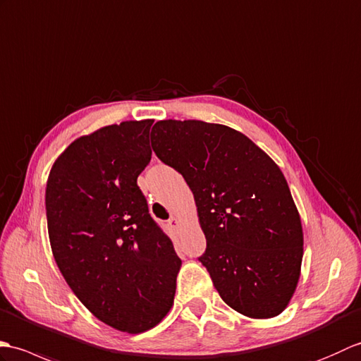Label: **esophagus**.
Instances as JSON below:
<instances>
[{"instance_id":"obj_1","label":"esophagus","mask_w":361,"mask_h":361,"mask_svg":"<svg viewBox=\"0 0 361 361\" xmlns=\"http://www.w3.org/2000/svg\"><path fill=\"white\" fill-rule=\"evenodd\" d=\"M170 226L174 228H179L180 227V219L176 218V216H171L170 218Z\"/></svg>"}]
</instances>
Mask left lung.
<instances>
[{
    "label": "left lung",
    "instance_id": "left-lung-1",
    "mask_svg": "<svg viewBox=\"0 0 361 361\" xmlns=\"http://www.w3.org/2000/svg\"><path fill=\"white\" fill-rule=\"evenodd\" d=\"M156 156L195 196L207 250L199 258L231 309L267 319L289 306L301 275L302 226L279 166L233 128L159 120Z\"/></svg>",
    "mask_w": 361,
    "mask_h": 361
}]
</instances>
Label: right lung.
Listing matches in <instances>:
<instances>
[{
	"mask_svg": "<svg viewBox=\"0 0 361 361\" xmlns=\"http://www.w3.org/2000/svg\"><path fill=\"white\" fill-rule=\"evenodd\" d=\"M154 120H128L75 139L46 183L47 231L68 286L100 322L153 329L171 310L182 261L137 185Z\"/></svg>",
	"mask_w": 361,
	"mask_h": 361,
	"instance_id": "right-lung-1",
	"label": "right lung"
}]
</instances>
